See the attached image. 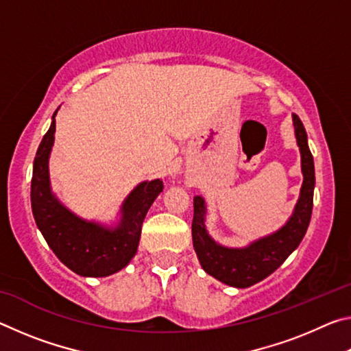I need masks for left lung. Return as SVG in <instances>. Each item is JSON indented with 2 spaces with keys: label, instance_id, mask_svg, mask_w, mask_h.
<instances>
[{
  "label": "left lung",
  "instance_id": "obj_1",
  "mask_svg": "<svg viewBox=\"0 0 351 351\" xmlns=\"http://www.w3.org/2000/svg\"><path fill=\"white\" fill-rule=\"evenodd\" d=\"M297 145L300 147L302 184L300 198L297 201L293 217L280 230L243 249H229L217 245L206 232L204 215L206 204L201 197L193 198V221L192 237L193 247L199 263L207 274L218 278L219 282L237 288H247L272 274L288 255L300 245L311 219L313 195H314V161L308 147L305 127L299 116L293 114Z\"/></svg>",
  "mask_w": 351,
  "mask_h": 351
}]
</instances>
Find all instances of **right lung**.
Here are the masks:
<instances>
[{"instance_id": "obj_1", "label": "right lung", "mask_w": 351, "mask_h": 351, "mask_svg": "<svg viewBox=\"0 0 351 351\" xmlns=\"http://www.w3.org/2000/svg\"><path fill=\"white\" fill-rule=\"evenodd\" d=\"M57 112V111H56ZM56 112L34 159L31 204L40 232L62 263L83 277H105L121 271L138 251L148 209L162 192L161 180L141 182L122 206L116 229H106L75 217L51 193L47 159L56 133Z\"/></svg>"}]
</instances>
